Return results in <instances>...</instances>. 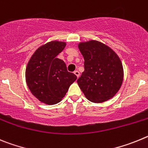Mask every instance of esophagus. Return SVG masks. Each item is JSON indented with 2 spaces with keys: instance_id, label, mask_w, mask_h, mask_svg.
I'll list each match as a JSON object with an SVG mask.
<instances>
[{
  "instance_id": "esophagus-1",
  "label": "esophagus",
  "mask_w": 148,
  "mask_h": 148,
  "mask_svg": "<svg viewBox=\"0 0 148 148\" xmlns=\"http://www.w3.org/2000/svg\"><path fill=\"white\" fill-rule=\"evenodd\" d=\"M74 74H75L76 76H77V77H79V72L78 71H74Z\"/></svg>"
}]
</instances>
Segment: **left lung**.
<instances>
[{
	"mask_svg": "<svg viewBox=\"0 0 148 148\" xmlns=\"http://www.w3.org/2000/svg\"><path fill=\"white\" fill-rule=\"evenodd\" d=\"M83 56L84 70L77 83L89 101L101 103L112 98L123 81V67L112 49L97 40L78 45Z\"/></svg>",
	"mask_w": 148,
	"mask_h": 148,
	"instance_id": "left-lung-1",
	"label": "left lung"
}]
</instances>
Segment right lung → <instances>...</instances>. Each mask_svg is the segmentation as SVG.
I'll list each match as a JSON object with an SVG mask.
<instances>
[{
	"instance_id": "add662e5",
	"label": "right lung",
	"mask_w": 148,
	"mask_h": 148,
	"mask_svg": "<svg viewBox=\"0 0 148 148\" xmlns=\"http://www.w3.org/2000/svg\"><path fill=\"white\" fill-rule=\"evenodd\" d=\"M66 46L65 42H47L36 50L27 64L28 87L37 99L47 105L60 102L77 78L67 71L64 61L57 58Z\"/></svg>"
}]
</instances>
